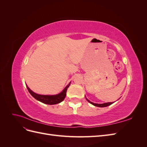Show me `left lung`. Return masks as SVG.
<instances>
[{
	"label": "left lung",
	"mask_w": 147,
	"mask_h": 147,
	"mask_svg": "<svg viewBox=\"0 0 147 147\" xmlns=\"http://www.w3.org/2000/svg\"><path fill=\"white\" fill-rule=\"evenodd\" d=\"M86 99L87 101L90 102V104H92L93 105H94V106L99 107H107V106L110 105L111 104H112L113 103V102H107V103H104V104H94V103H93V102H92L86 98Z\"/></svg>",
	"instance_id": "1"
}]
</instances>
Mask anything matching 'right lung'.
<instances>
[{
    "mask_svg": "<svg viewBox=\"0 0 147 147\" xmlns=\"http://www.w3.org/2000/svg\"><path fill=\"white\" fill-rule=\"evenodd\" d=\"M70 84V83L64 89V90L63 91H62L61 93H59V94H56V95L38 94L33 92L27 85H26V87H27L30 94L32 95L35 99H37V100L42 102L43 104H46L48 105H54V104H59L62 101H63L66 96L67 90V88L69 87Z\"/></svg>",
    "mask_w": 147,
    "mask_h": 147,
    "instance_id": "right-lung-1",
    "label": "right lung"
}]
</instances>
